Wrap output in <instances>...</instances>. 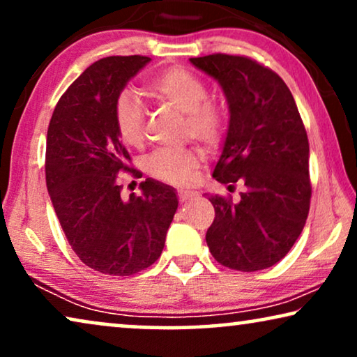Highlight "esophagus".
Masks as SVG:
<instances>
[{
	"label": "esophagus",
	"mask_w": 357,
	"mask_h": 357,
	"mask_svg": "<svg viewBox=\"0 0 357 357\" xmlns=\"http://www.w3.org/2000/svg\"><path fill=\"white\" fill-rule=\"evenodd\" d=\"M198 197V193L197 192H193V190H178V199L180 202H190V199H193V198H197Z\"/></svg>",
	"instance_id": "1"
}]
</instances>
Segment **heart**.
Here are the masks:
<instances>
[{"label":"heart","mask_w":357,"mask_h":357,"mask_svg":"<svg viewBox=\"0 0 357 357\" xmlns=\"http://www.w3.org/2000/svg\"><path fill=\"white\" fill-rule=\"evenodd\" d=\"M146 91L154 100L174 107L185 115V135L204 148H216L226 131V114L209 100L206 82L185 68H169L148 81ZM115 128L120 141L130 148H141L144 141V110L133 92L125 91L114 105ZM199 165L197 151H155L146 159L144 169L151 177L170 185L192 182Z\"/></svg>","instance_id":"obj_1"}]
</instances>
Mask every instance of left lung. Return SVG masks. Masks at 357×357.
I'll return each instance as SVG.
<instances>
[{
  "instance_id": "1",
  "label": "left lung",
  "mask_w": 357,
  "mask_h": 357,
  "mask_svg": "<svg viewBox=\"0 0 357 357\" xmlns=\"http://www.w3.org/2000/svg\"><path fill=\"white\" fill-rule=\"evenodd\" d=\"M190 63L221 84L229 128L213 177L245 183L237 203L211 195L214 221L206 243L218 263L258 271L287 255L310 208L309 139L286 82L248 56L214 55Z\"/></svg>"
}]
</instances>
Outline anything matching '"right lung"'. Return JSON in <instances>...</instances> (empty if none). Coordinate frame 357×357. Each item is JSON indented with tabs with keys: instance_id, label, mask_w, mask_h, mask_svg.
I'll use <instances>...</instances> for the list:
<instances>
[{
	"instance_id": "add662e5",
	"label": "right lung",
	"mask_w": 357,
	"mask_h": 357,
	"mask_svg": "<svg viewBox=\"0 0 357 357\" xmlns=\"http://www.w3.org/2000/svg\"><path fill=\"white\" fill-rule=\"evenodd\" d=\"M149 56H107L60 97L47 133L45 178L53 209L79 260L92 270L130 276L153 265L177 211L175 190L141 182V197L121 199L119 174L130 154L116 135L114 105Z\"/></svg>"
}]
</instances>
